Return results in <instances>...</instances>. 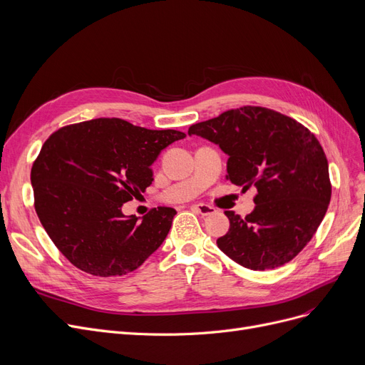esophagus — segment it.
<instances>
[{
  "label": "esophagus",
  "instance_id": "obj_1",
  "mask_svg": "<svg viewBox=\"0 0 365 365\" xmlns=\"http://www.w3.org/2000/svg\"><path fill=\"white\" fill-rule=\"evenodd\" d=\"M192 210L196 212V214H200L203 217L206 215H211L214 212H217V210L214 206L211 205H205V203H197V205H192Z\"/></svg>",
  "mask_w": 365,
  "mask_h": 365
}]
</instances>
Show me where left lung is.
Here are the masks:
<instances>
[{
	"label": "left lung",
	"mask_w": 365,
	"mask_h": 365,
	"mask_svg": "<svg viewBox=\"0 0 365 365\" xmlns=\"http://www.w3.org/2000/svg\"><path fill=\"white\" fill-rule=\"evenodd\" d=\"M229 155L227 178L257 188L245 218L224 214L230 229L218 248L251 270L291 262L317 233L331 199L328 162L317 136L297 120L264 107H240L188 128Z\"/></svg>",
	"instance_id": "left-lung-1"
}]
</instances>
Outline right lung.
I'll use <instances>...</instances> for the list:
<instances>
[{"mask_svg":"<svg viewBox=\"0 0 365 365\" xmlns=\"http://www.w3.org/2000/svg\"><path fill=\"white\" fill-rule=\"evenodd\" d=\"M185 138L121 118H95L51 133L31 169L36 212L56 248L93 276L140 267L169 233L177 211L153 207L138 221L121 212L153 181V162Z\"/></svg>","mask_w":365,"mask_h":365,"instance_id":"add662e5","label":"right lung"}]
</instances>
